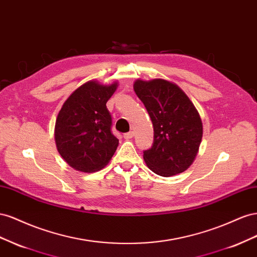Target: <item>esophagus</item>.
<instances>
[{"mask_svg":"<svg viewBox=\"0 0 257 257\" xmlns=\"http://www.w3.org/2000/svg\"><path fill=\"white\" fill-rule=\"evenodd\" d=\"M134 136H135L134 131H130V133L124 134V135H123V138L126 139V140H129V139H133V138H134Z\"/></svg>","mask_w":257,"mask_h":257,"instance_id":"obj_1","label":"esophagus"}]
</instances>
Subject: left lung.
I'll return each instance as SVG.
<instances>
[{
  "label": "left lung",
  "mask_w": 257,
  "mask_h": 257,
  "mask_svg": "<svg viewBox=\"0 0 257 257\" xmlns=\"http://www.w3.org/2000/svg\"><path fill=\"white\" fill-rule=\"evenodd\" d=\"M134 89L154 127L153 146L143 152L146 165L165 178L184 172L193 164L201 143L199 113L185 92L168 80L138 79Z\"/></svg>",
  "instance_id": "left-lung-1"
}]
</instances>
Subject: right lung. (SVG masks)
Segmentation results:
<instances>
[{"instance_id":"right-lung-1","label":"right lung","mask_w":257,"mask_h":257,"mask_svg":"<svg viewBox=\"0 0 257 257\" xmlns=\"http://www.w3.org/2000/svg\"><path fill=\"white\" fill-rule=\"evenodd\" d=\"M117 83L89 80L73 92L58 114L55 141L61 157L73 169L96 172L104 168L118 146L112 134V116L106 102Z\"/></svg>"}]
</instances>
